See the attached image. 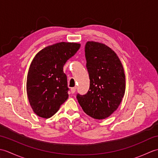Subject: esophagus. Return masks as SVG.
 <instances>
[{
    "instance_id": "obj_1",
    "label": "esophagus",
    "mask_w": 158,
    "mask_h": 158,
    "mask_svg": "<svg viewBox=\"0 0 158 158\" xmlns=\"http://www.w3.org/2000/svg\"><path fill=\"white\" fill-rule=\"evenodd\" d=\"M75 91H76V88H71V89H70V92H71L72 94L75 93Z\"/></svg>"
}]
</instances>
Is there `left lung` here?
Here are the masks:
<instances>
[{
	"instance_id": "obj_1",
	"label": "left lung",
	"mask_w": 158,
	"mask_h": 158,
	"mask_svg": "<svg viewBox=\"0 0 158 158\" xmlns=\"http://www.w3.org/2000/svg\"><path fill=\"white\" fill-rule=\"evenodd\" d=\"M85 55L89 89L85 95L78 94L77 98L87 115L105 119L117 109L125 94L123 65L115 52L103 43L88 41Z\"/></svg>"
}]
</instances>
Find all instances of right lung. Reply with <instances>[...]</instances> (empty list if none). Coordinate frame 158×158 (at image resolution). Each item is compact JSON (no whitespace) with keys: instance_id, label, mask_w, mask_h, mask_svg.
<instances>
[{"instance_id":"obj_1","label":"right lung","mask_w":158,"mask_h":158,"mask_svg":"<svg viewBox=\"0 0 158 158\" xmlns=\"http://www.w3.org/2000/svg\"><path fill=\"white\" fill-rule=\"evenodd\" d=\"M81 45L60 42L43 48L30 65L26 91L32 109L38 116L48 119L69 98L67 77L63 67Z\"/></svg>"}]
</instances>
